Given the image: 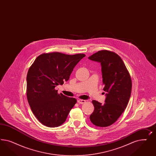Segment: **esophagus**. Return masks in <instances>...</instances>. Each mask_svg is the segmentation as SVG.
I'll return each instance as SVG.
<instances>
[{
  "mask_svg": "<svg viewBox=\"0 0 156 156\" xmlns=\"http://www.w3.org/2000/svg\"><path fill=\"white\" fill-rule=\"evenodd\" d=\"M77 102L79 104H85L86 102V101L85 100H83V99H78L77 100Z\"/></svg>",
  "mask_w": 156,
  "mask_h": 156,
  "instance_id": "esophagus-1",
  "label": "esophagus"
}]
</instances>
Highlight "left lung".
<instances>
[{"label":"left lung","instance_id":"8db88e82","mask_svg":"<svg viewBox=\"0 0 156 156\" xmlns=\"http://www.w3.org/2000/svg\"><path fill=\"white\" fill-rule=\"evenodd\" d=\"M89 59L101 63L105 103L93 100L94 110L90 115L91 123L98 127H107L115 122L128 105L132 83L130 76L121 57L109 50L99 51Z\"/></svg>","mask_w":156,"mask_h":156}]
</instances>
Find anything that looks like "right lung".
Instances as JSON below:
<instances>
[{
    "instance_id": "1",
    "label": "right lung",
    "mask_w": 156,
    "mask_h": 156,
    "mask_svg": "<svg viewBox=\"0 0 156 156\" xmlns=\"http://www.w3.org/2000/svg\"><path fill=\"white\" fill-rule=\"evenodd\" d=\"M84 54L44 53L30 66L27 75V98L34 115L43 125L55 128L65 122L76 99L58 93L57 85L67 81Z\"/></svg>"
}]
</instances>
